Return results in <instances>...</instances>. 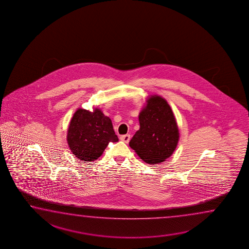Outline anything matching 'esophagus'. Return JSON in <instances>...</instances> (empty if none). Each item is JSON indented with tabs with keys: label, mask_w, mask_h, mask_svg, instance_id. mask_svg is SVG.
Here are the masks:
<instances>
[{
	"label": "esophagus",
	"mask_w": 249,
	"mask_h": 249,
	"mask_svg": "<svg viewBox=\"0 0 249 249\" xmlns=\"http://www.w3.org/2000/svg\"><path fill=\"white\" fill-rule=\"evenodd\" d=\"M120 140H121L123 142H124V143H128V142H130V140H131V136H130L129 134L122 135V136L120 137Z\"/></svg>",
	"instance_id": "34e87169"
}]
</instances>
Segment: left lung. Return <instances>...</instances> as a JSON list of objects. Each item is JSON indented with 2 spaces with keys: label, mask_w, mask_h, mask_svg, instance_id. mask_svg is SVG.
Returning <instances> with one entry per match:
<instances>
[{
  "label": "left lung",
  "mask_w": 249,
  "mask_h": 249,
  "mask_svg": "<svg viewBox=\"0 0 249 249\" xmlns=\"http://www.w3.org/2000/svg\"><path fill=\"white\" fill-rule=\"evenodd\" d=\"M140 129L130 141L140 158L148 164H158L171 157L179 141L174 113L165 99L158 94L146 98L139 114Z\"/></svg>",
  "instance_id": "8db88e82"
}]
</instances>
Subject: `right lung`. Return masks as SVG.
<instances>
[{
	"instance_id": "obj_1",
	"label": "right lung",
	"mask_w": 249,
	"mask_h": 249,
	"mask_svg": "<svg viewBox=\"0 0 249 249\" xmlns=\"http://www.w3.org/2000/svg\"><path fill=\"white\" fill-rule=\"evenodd\" d=\"M66 138L71 153L83 161L97 160L109 142H118L111 119L94 106L93 111L80 107L75 111Z\"/></svg>"
}]
</instances>
